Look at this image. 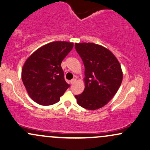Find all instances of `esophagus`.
Instances as JSON below:
<instances>
[{
	"label": "esophagus",
	"mask_w": 150,
	"mask_h": 150,
	"mask_svg": "<svg viewBox=\"0 0 150 150\" xmlns=\"http://www.w3.org/2000/svg\"><path fill=\"white\" fill-rule=\"evenodd\" d=\"M76 81V79H73L72 80H71V81H70V83H71V84H74Z\"/></svg>",
	"instance_id": "34e87169"
}]
</instances>
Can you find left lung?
I'll use <instances>...</instances> for the list:
<instances>
[{
    "mask_svg": "<svg viewBox=\"0 0 150 150\" xmlns=\"http://www.w3.org/2000/svg\"><path fill=\"white\" fill-rule=\"evenodd\" d=\"M75 48L85 67V88L75 96L77 103L86 110H98L112 100L120 87V63L110 50L98 44L76 43Z\"/></svg>",
    "mask_w": 150,
    "mask_h": 150,
    "instance_id": "left-lung-1",
    "label": "left lung"
}]
</instances>
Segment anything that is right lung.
<instances>
[{
  "instance_id": "obj_1",
  "label": "right lung",
  "mask_w": 150,
  "mask_h": 150,
  "mask_svg": "<svg viewBox=\"0 0 150 150\" xmlns=\"http://www.w3.org/2000/svg\"><path fill=\"white\" fill-rule=\"evenodd\" d=\"M74 43L54 41L33 52L24 62L22 79L30 98L40 105L57 103L69 85L65 81L61 63Z\"/></svg>"
}]
</instances>
